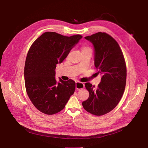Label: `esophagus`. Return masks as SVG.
Returning a JSON list of instances; mask_svg holds the SVG:
<instances>
[{
    "label": "esophagus",
    "instance_id": "1",
    "mask_svg": "<svg viewBox=\"0 0 148 148\" xmlns=\"http://www.w3.org/2000/svg\"><path fill=\"white\" fill-rule=\"evenodd\" d=\"M84 87V84L82 82H80L79 81H77L75 82V88L77 90L82 89Z\"/></svg>",
    "mask_w": 148,
    "mask_h": 148
}]
</instances>
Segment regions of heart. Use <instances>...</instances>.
I'll return each mask as SVG.
<instances>
[{
  "mask_svg": "<svg viewBox=\"0 0 148 148\" xmlns=\"http://www.w3.org/2000/svg\"><path fill=\"white\" fill-rule=\"evenodd\" d=\"M91 50V49H90V48H89V47H84V48H83L82 51H84V50Z\"/></svg>",
  "mask_w": 148,
  "mask_h": 148,
  "instance_id": "heart-1",
  "label": "heart"
}]
</instances>
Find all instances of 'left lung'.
<instances>
[{
  "label": "left lung",
  "mask_w": 148,
  "mask_h": 148,
  "mask_svg": "<svg viewBox=\"0 0 148 148\" xmlns=\"http://www.w3.org/2000/svg\"><path fill=\"white\" fill-rule=\"evenodd\" d=\"M85 38L93 45L94 65L102 77L97 89L89 82L85 84L90 95L82 104L87 112L100 116L112 111L121 100L125 88L126 67L120 47L111 36L98 32Z\"/></svg>",
  "instance_id": "8db88e82"
}]
</instances>
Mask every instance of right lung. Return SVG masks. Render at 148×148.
<instances>
[{"label": "right lung", "instance_id": "add662e5", "mask_svg": "<svg viewBox=\"0 0 148 148\" xmlns=\"http://www.w3.org/2000/svg\"><path fill=\"white\" fill-rule=\"evenodd\" d=\"M82 37H67L55 32H46L31 46L25 62L24 77L27 94L34 107L47 115L64 109L74 94L75 82L55 78L56 65L67 57Z\"/></svg>", "mask_w": 148, "mask_h": 148}]
</instances>
